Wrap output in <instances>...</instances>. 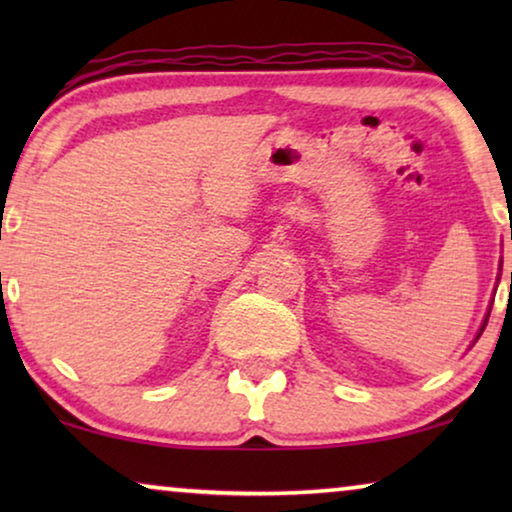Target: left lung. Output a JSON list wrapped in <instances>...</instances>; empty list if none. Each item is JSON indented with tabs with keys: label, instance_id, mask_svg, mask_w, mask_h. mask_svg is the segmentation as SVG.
<instances>
[{
	"label": "left lung",
	"instance_id": "8db88e82",
	"mask_svg": "<svg viewBox=\"0 0 512 512\" xmlns=\"http://www.w3.org/2000/svg\"><path fill=\"white\" fill-rule=\"evenodd\" d=\"M510 240H512V233H510ZM510 289H512V272H510ZM487 319H489V314H487ZM487 319H485V324H482V328H480V333L485 331V326H487ZM480 333H478V338H480Z\"/></svg>",
	"mask_w": 512,
	"mask_h": 512
}]
</instances>
